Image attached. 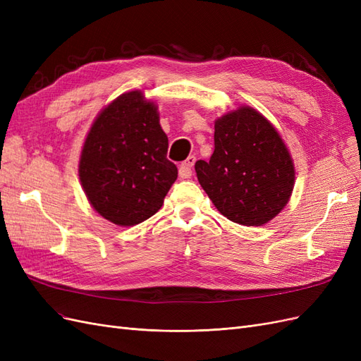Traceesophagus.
Segmentation results:
<instances>
[{"instance_id":"esophagus-1","label":"esophagus","mask_w":361,"mask_h":361,"mask_svg":"<svg viewBox=\"0 0 361 361\" xmlns=\"http://www.w3.org/2000/svg\"><path fill=\"white\" fill-rule=\"evenodd\" d=\"M194 162H195V157L191 155V157H188L187 159H185V161L180 164V166H179V176H180V178H183V179L191 178Z\"/></svg>"}]
</instances>
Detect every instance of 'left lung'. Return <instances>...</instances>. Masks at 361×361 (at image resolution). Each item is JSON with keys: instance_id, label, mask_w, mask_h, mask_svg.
Returning a JSON list of instances; mask_svg holds the SVG:
<instances>
[{"instance_id": "obj_1", "label": "left lung", "mask_w": 361, "mask_h": 361, "mask_svg": "<svg viewBox=\"0 0 361 361\" xmlns=\"http://www.w3.org/2000/svg\"><path fill=\"white\" fill-rule=\"evenodd\" d=\"M214 154L195 162L202 188L228 220L262 226L290 199L295 169L286 145L268 120L239 106L215 120Z\"/></svg>"}]
</instances>
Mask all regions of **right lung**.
Returning <instances> with one entry per match:
<instances>
[{
	"label": "right lung",
	"instance_id": "obj_1",
	"mask_svg": "<svg viewBox=\"0 0 361 361\" xmlns=\"http://www.w3.org/2000/svg\"><path fill=\"white\" fill-rule=\"evenodd\" d=\"M158 108L140 90L120 94L93 122L80 158V180L94 211L117 226L155 215L178 169Z\"/></svg>",
	"mask_w": 361,
	"mask_h": 361
}]
</instances>
